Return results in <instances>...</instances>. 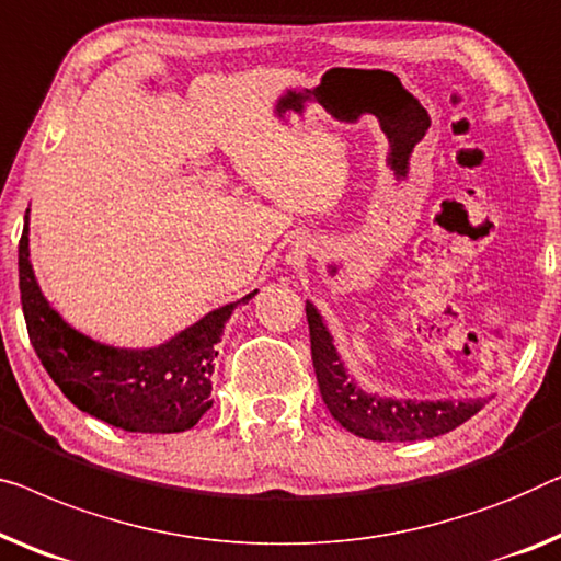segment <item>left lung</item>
<instances>
[{
    "label": "left lung",
    "mask_w": 561,
    "mask_h": 561,
    "mask_svg": "<svg viewBox=\"0 0 561 561\" xmlns=\"http://www.w3.org/2000/svg\"><path fill=\"white\" fill-rule=\"evenodd\" d=\"M311 329V359L321 397L334 420L348 433L377 443H412L445 435L483 410L489 400H394L356 385L341 362L334 336L311 300H306Z\"/></svg>",
    "instance_id": "left-lung-1"
}]
</instances>
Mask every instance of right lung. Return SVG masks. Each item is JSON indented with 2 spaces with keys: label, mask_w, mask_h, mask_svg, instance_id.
Segmentation results:
<instances>
[{
  "label": "right lung",
  "mask_w": 561,
  "mask_h": 561,
  "mask_svg": "<svg viewBox=\"0 0 561 561\" xmlns=\"http://www.w3.org/2000/svg\"><path fill=\"white\" fill-rule=\"evenodd\" d=\"M20 294L32 346L78 410L126 433H184L213 408V375L225 323L257 290L205 313L159 346L103 344L72 329L43 296L30 263V217L24 215Z\"/></svg>",
  "instance_id": "add662e5"
}]
</instances>
